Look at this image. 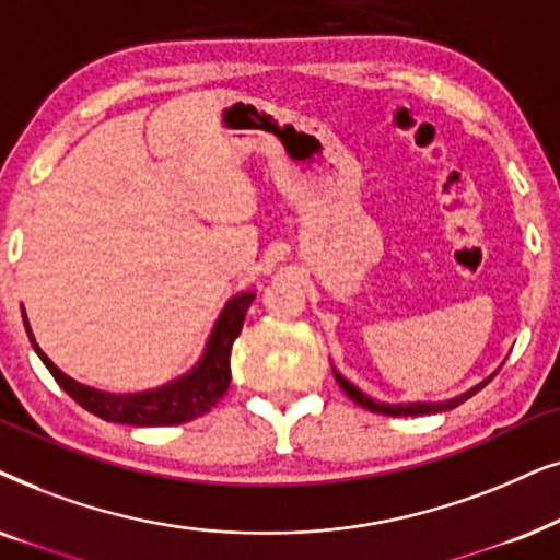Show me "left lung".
I'll return each mask as SVG.
<instances>
[{"label": "left lung", "mask_w": 560, "mask_h": 560, "mask_svg": "<svg viewBox=\"0 0 560 560\" xmlns=\"http://www.w3.org/2000/svg\"><path fill=\"white\" fill-rule=\"evenodd\" d=\"M332 374H335V378H338L340 389L346 392L348 397L355 401V405H361L363 409H371V412H376V415L401 417V415H435V412H445V409H453V407L464 405L466 399H471L476 392L483 389V386H487V384L491 382V378H494L497 371H494V374H491L489 378H483L481 384L471 386V389L464 392V394H458V397H453V399H445V401H399V405H389V401H378V399H374V397H369L366 392H361L355 384H350L348 378L342 376L338 369H332Z\"/></svg>", "instance_id": "1"}]
</instances>
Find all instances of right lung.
<instances>
[{"label": "right lung", "instance_id": "right-lung-1", "mask_svg": "<svg viewBox=\"0 0 560 560\" xmlns=\"http://www.w3.org/2000/svg\"><path fill=\"white\" fill-rule=\"evenodd\" d=\"M253 300H256V292H241L230 296L225 310L220 312L218 323L212 327L210 338H207L202 358L186 374L176 376L168 384L155 386V389L132 394L102 392L94 389V386L79 384L77 378L63 374L35 342L25 310H22V319H25L27 338L33 342L37 358L46 363V369L71 399H77L81 407L107 422L159 428V424H182L197 420V417L210 412L222 399V394L230 386V350H233V342L243 330L245 312H248Z\"/></svg>", "mask_w": 560, "mask_h": 560}]
</instances>
